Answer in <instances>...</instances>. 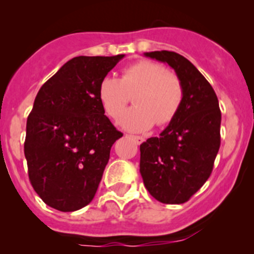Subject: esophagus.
Returning <instances> with one entry per match:
<instances>
[{"instance_id":"1","label":"esophagus","mask_w":254,"mask_h":254,"mask_svg":"<svg viewBox=\"0 0 254 254\" xmlns=\"http://www.w3.org/2000/svg\"><path fill=\"white\" fill-rule=\"evenodd\" d=\"M131 137L132 140H134L135 142L137 143V145H140V143H142L143 141H145V137H142V136H137V135H131Z\"/></svg>"}]
</instances>
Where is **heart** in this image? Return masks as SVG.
Wrapping results in <instances>:
<instances>
[{
    "instance_id": "obj_1",
    "label": "heart",
    "mask_w": 254,
    "mask_h": 254,
    "mask_svg": "<svg viewBox=\"0 0 254 254\" xmlns=\"http://www.w3.org/2000/svg\"><path fill=\"white\" fill-rule=\"evenodd\" d=\"M135 93L136 106L119 119L124 129L135 132L146 131L155 123L160 127L172 123L184 101L181 78L155 61H137L124 68L122 78L109 75L99 83V99L112 118L122 114Z\"/></svg>"
}]
</instances>
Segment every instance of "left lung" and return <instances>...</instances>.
<instances>
[{"mask_svg":"<svg viewBox=\"0 0 254 254\" xmlns=\"http://www.w3.org/2000/svg\"><path fill=\"white\" fill-rule=\"evenodd\" d=\"M145 56L167 63L176 71L184 87V101L160 136L140 145V173L156 200L183 204L212 172L221 142L219 101L211 84L184 56L167 50Z\"/></svg>","mask_w":254,"mask_h":254,"instance_id":"8db88e82","label":"left lung"}]
</instances>
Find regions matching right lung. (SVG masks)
I'll return each instance as SVG.
<instances>
[{"label":"right lung","instance_id":"add662e5","mask_svg":"<svg viewBox=\"0 0 254 254\" xmlns=\"http://www.w3.org/2000/svg\"><path fill=\"white\" fill-rule=\"evenodd\" d=\"M124 55L76 56L42 86L27 119L24 155L33 188L49 206L76 211L96 195L113 143L101 81Z\"/></svg>","mask_w":254,"mask_h":254}]
</instances>
